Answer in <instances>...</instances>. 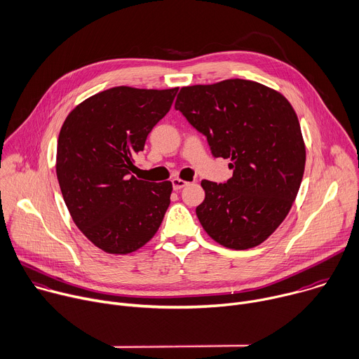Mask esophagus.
I'll list each match as a JSON object with an SVG mask.
<instances>
[{
    "label": "esophagus",
    "instance_id": "obj_1",
    "mask_svg": "<svg viewBox=\"0 0 359 359\" xmlns=\"http://www.w3.org/2000/svg\"><path fill=\"white\" fill-rule=\"evenodd\" d=\"M185 185H188V181H185V180H181V178H174L172 180V187H174L175 191L184 188Z\"/></svg>",
    "mask_w": 359,
    "mask_h": 359
}]
</instances>
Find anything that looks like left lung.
Masks as SVG:
<instances>
[{
	"mask_svg": "<svg viewBox=\"0 0 359 359\" xmlns=\"http://www.w3.org/2000/svg\"><path fill=\"white\" fill-rule=\"evenodd\" d=\"M175 109L233 170L225 184L201 182L205 199L196 217L203 231L228 249L259 246L287 217L304 174L306 144L293 106L262 83L226 79L181 88Z\"/></svg>",
	"mask_w": 359,
	"mask_h": 359,
	"instance_id": "1",
	"label": "left lung"
}]
</instances>
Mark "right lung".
Instances as JSON below:
<instances>
[{
  "label": "right lung",
  "instance_id": "obj_1",
  "mask_svg": "<svg viewBox=\"0 0 359 359\" xmlns=\"http://www.w3.org/2000/svg\"><path fill=\"white\" fill-rule=\"evenodd\" d=\"M177 92L111 88L79 103L60 127L56 175L63 201L81 232L106 253L138 250L164 219L172 182L142 181L130 171Z\"/></svg>",
  "mask_w": 359,
  "mask_h": 359
}]
</instances>
